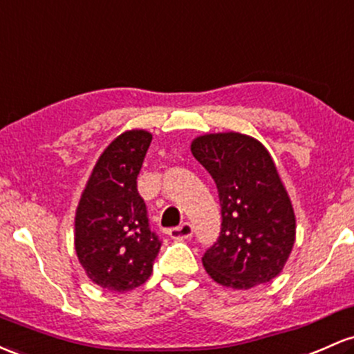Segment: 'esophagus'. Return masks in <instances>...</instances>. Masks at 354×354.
Segmentation results:
<instances>
[{
  "label": "esophagus",
  "instance_id": "1",
  "mask_svg": "<svg viewBox=\"0 0 354 354\" xmlns=\"http://www.w3.org/2000/svg\"><path fill=\"white\" fill-rule=\"evenodd\" d=\"M169 236L174 240H183V239H189V236L193 235V225L188 223V221H185V223L178 225V227L174 228H169Z\"/></svg>",
  "mask_w": 354,
  "mask_h": 354
}]
</instances>
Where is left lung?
<instances>
[{"instance_id": "8db88e82", "label": "left lung", "mask_w": 354, "mask_h": 354, "mask_svg": "<svg viewBox=\"0 0 354 354\" xmlns=\"http://www.w3.org/2000/svg\"><path fill=\"white\" fill-rule=\"evenodd\" d=\"M192 153L221 207L220 235L201 259L208 275L232 289L270 282L296 242V216L269 151L250 136L218 133L196 138Z\"/></svg>"}]
</instances>
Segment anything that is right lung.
<instances>
[{
  "label": "right lung",
  "mask_w": 354,
  "mask_h": 354,
  "mask_svg": "<svg viewBox=\"0 0 354 354\" xmlns=\"http://www.w3.org/2000/svg\"><path fill=\"white\" fill-rule=\"evenodd\" d=\"M151 139L142 129L118 136L95 162L77 207V257L102 289L126 292L145 284L161 248L138 192Z\"/></svg>",
  "instance_id": "right-lung-1"
}]
</instances>
